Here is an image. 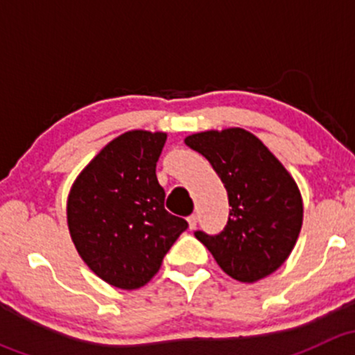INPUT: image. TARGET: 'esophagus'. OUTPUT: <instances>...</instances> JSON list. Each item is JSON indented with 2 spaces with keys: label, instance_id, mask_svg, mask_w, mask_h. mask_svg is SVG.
<instances>
[{
  "label": "esophagus",
  "instance_id": "34e87169",
  "mask_svg": "<svg viewBox=\"0 0 355 355\" xmlns=\"http://www.w3.org/2000/svg\"><path fill=\"white\" fill-rule=\"evenodd\" d=\"M187 221H189V228H191V230H194V228L198 227V216H196V214H191V216L187 218Z\"/></svg>",
  "mask_w": 355,
  "mask_h": 355
}]
</instances>
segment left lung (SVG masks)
I'll list each match as a JSON object with an SVG mask.
<instances>
[{
	"label": "left lung",
	"instance_id": "8db88e82",
	"mask_svg": "<svg viewBox=\"0 0 355 355\" xmlns=\"http://www.w3.org/2000/svg\"><path fill=\"white\" fill-rule=\"evenodd\" d=\"M185 144L220 175L232 206L220 234L194 232L221 270L244 284L285 263L302 227V198L284 164L244 128L192 134Z\"/></svg>",
	"mask_w": 355,
	"mask_h": 355
}]
</instances>
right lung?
<instances>
[{
  "mask_svg": "<svg viewBox=\"0 0 355 355\" xmlns=\"http://www.w3.org/2000/svg\"><path fill=\"white\" fill-rule=\"evenodd\" d=\"M164 142L163 132H125L85 166L68 196L71 241L85 264L113 287L148 284L189 228L164 209L156 177Z\"/></svg>",
  "mask_w": 355,
  "mask_h": 355,
  "instance_id": "add662e5",
  "label": "right lung"
}]
</instances>
